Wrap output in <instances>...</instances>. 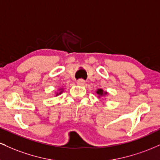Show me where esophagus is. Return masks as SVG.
<instances>
[{"label": "esophagus", "mask_w": 160, "mask_h": 160, "mask_svg": "<svg viewBox=\"0 0 160 160\" xmlns=\"http://www.w3.org/2000/svg\"><path fill=\"white\" fill-rule=\"evenodd\" d=\"M78 84L80 86H83L85 84V80H82V79H80V80H78Z\"/></svg>", "instance_id": "obj_1"}]
</instances>
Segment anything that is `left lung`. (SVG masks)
I'll return each mask as SVG.
<instances>
[{
    "label": "left lung",
    "mask_w": 160,
    "mask_h": 160,
    "mask_svg": "<svg viewBox=\"0 0 160 160\" xmlns=\"http://www.w3.org/2000/svg\"><path fill=\"white\" fill-rule=\"evenodd\" d=\"M96 93L99 95V97L103 96V95H105L108 94L107 92H104L103 89H98V90L96 91Z\"/></svg>",
    "instance_id": "obj_1"
}]
</instances>
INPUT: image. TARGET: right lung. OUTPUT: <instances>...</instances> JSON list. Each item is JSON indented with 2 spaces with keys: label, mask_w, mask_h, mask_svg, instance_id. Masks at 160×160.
Listing matches in <instances>:
<instances>
[{
  "label": "right lung",
  "mask_w": 160,
  "mask_h": 160,
  "mask_svg": "<svg viewBox=\"0 0 160 160\" xmlns=\"http://www.w3.org/2000/svg\"><path fill=\"white\" fill-rule=\"evenodd\" d=\"M60 90H61V91H60V92H57L56 93V96H57V95H60V94H61V93L62 92H63V90H62V89H60Z\"/></svg>",
  "instance_id": "obj_1"
}]
</instances>
